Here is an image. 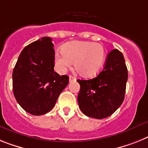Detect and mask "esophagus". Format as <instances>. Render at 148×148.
Instances as JSON below:
<instances>
[{"label":"esophagus","instance_id":"1","mask_svg":"<svg viewBox=\"0 0 148 148\" xmlns=\"http://www.w3.org/2000/svg\"><path fill=\"white\" fill-rule=\"evenodd\" d=\"M76 80V78L74 77V76H69V82H73V81H75Z\"/></svg>","mask_w":148,"mask_h":148}]
</instances>
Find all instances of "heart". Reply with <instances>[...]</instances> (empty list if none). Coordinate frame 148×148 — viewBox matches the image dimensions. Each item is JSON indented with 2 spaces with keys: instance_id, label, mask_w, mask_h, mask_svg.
<instances>
[{
  "instance_id": "obj_1",
  "label": "heart",
  "mask_w": 148,
  "mask_h": 148,
  "mask_svg": "<svg viewBox=\"0 0 148 148\" xmlns=\"http://www.w3.org/2000/svg\"><path fill=\"white\" fill-rule=\"evenodd\" d=\"M62 53L56 56V65L64 71L74 62L75 71L80 76L91 77L101 68L105 57V49L100 43L89 41H71L62 47Z\"/></svg>"
}]
</instances>
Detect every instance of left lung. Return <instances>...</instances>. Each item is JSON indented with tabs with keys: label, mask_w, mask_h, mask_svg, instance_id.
Here are the masks:
<instances>
[{
	"label": "left lung",
	"mask_w": 148,
	"mask_h": 148,
	"mask_svg": "<svg viewBox=\"0 0 148 148\" xmlns=\"http://www.w3.org/2000/svg\"><path fill=\"white\" fill-rule=\"evenodd\" d=\"M127 80L123 55L118 49H113L97 76L89 80H77L80 86L77 101L82 112L95 119L110 116L122 105Z\"/></svg>",
	"instance_id": "obj_1"
}]
</instances>
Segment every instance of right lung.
<instances>
[{
	"label": "right lung",
	"instance_id": "add662e5",
	"mask_svg": "<svg viewBox=\"0 0 148 148\" xmlns=\"http://www.w3.org/2000/svg\"><path fill=\"white\" fill-rule=\"evenodd\" d=\"M53 46L48 37L30 43L22 49L13 69L15 98L32 115L39 116L52 110L69 82L68 76L54 71Z\"/></svg>",
	"mask_w": 148,
	"mask_h": 148
}]
</instances>
